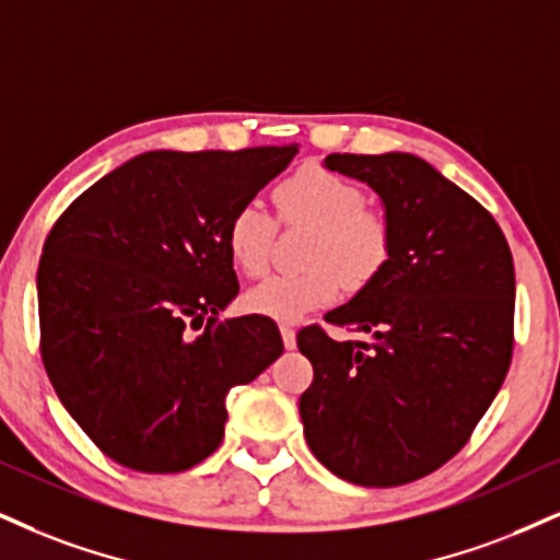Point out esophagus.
Listing matches in <instances>:
<instances>
[{"mask_svg":"<svg viewBox=\"0 0 560 560\" xmlns=\"http://www.w3.org/2000/svg\"><path fill=\"white\" fill-rule=\"evenodd\" d=\"M280 335H282V345H285L288 350L295 348V329L291 324H280Z\"/></svg>","mask_w":560,"mask_h":560,"instance_id":"1","label":"esophagus"}]
</instances>
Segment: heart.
<instances>
[{"instance_id": "b5f03b06", "label": "heart", "mask_w": 560, "mask_h": 560, "mask_svg": "<svg viewBox=\"0 0 560 560\" xmlns=\"http://www.w3.org/2000/svg\"><path fill=\"white\" fill-rule=\"evenodd\" d=\"M275 210L282 225L312 228L303 248L301 272L272 275L246 293L254 314L295 322L337 295L340 278L348 288H365L392 257L389 218L365 205L363 189L327 168H301L275 186ZM278 225L259 202H244L225 225V246L233 265L248 278L267 272Z\"/></svg>"}]
</instances>
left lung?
<instances>
[{"instance_id": "1", "label": "left lung", "mask_w": 560, "mask_h": 560, "mask_svg": "<svg viewBox=\"0 0 560 560\" xmlns=\"http://www.w3.org/2000/svg\"><path fill=\"white\" fill-rule=\"evenodd\" d=\"M324 165L374 186L392 257L353 301L303 327L314 365L301 395L314 457L365 488L405 486L472 436L514 353V259L491 212L410 153H332Z\"/></svg>"}]
</instances>
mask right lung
<instances>
[{
	"instance_id": "1",
	"label": "right lung",
	"mask_w": 560,
	"mask_h": 560,
	"mask_svg": "<svg viewBox=\"0 0 560 560\" xmlns=\"http://www.w3.org/2000/svg\"><path fill=\"white\" fill-rule=\"evenodd\" d=\"M295 153L299 144L137 155L48 231L40 358L106 457L137 472L199 465L223 441L228 392L282 353L272 319L220 322L218 312L238 293L228 218Z\"/></svg>"
}]
</instances>
